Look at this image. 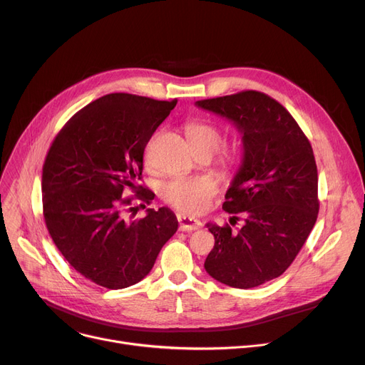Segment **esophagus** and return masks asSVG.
I'll return each instance as SVG.
<instances>
[{
  "mask_svg": "<svg viewBox=\"0 0 365 365\" xmlns=\"http://www.w3.org/2000/svg\"><path fill=\"white\" fill-rule=\"evenodd\" d=\"M178 222H179V229L183 232H192L201 227V222L198 219L189 217V216L180 215V213L178 215Z\"/></svg>",
  "mask_w": 365,
  "mask_h": 365,
  "instance_id": "1",
  "label": "esophagus"
}]
</instances>
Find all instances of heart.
Here are the masks:
<instances>
[{
    "label": "heart",
    "instance_id": "obj_1",
    "mask_svg": "<svg viewBox=\"0 0 365 365\" xmlns=\"http://www.w3.org/2000/svg\"><path fill=\"white\" fill-rule=\"evenodd\" d=\"M187 139L195 149L215 152L222 142V130L210 121H190L185 127ZM222 161H234V153L225 150ZM217 192V185L205 176H176L161 186L163 200L187 215L202 213Z\"/></svg>",
    "mask_w": 365,
    "mask_h": 365
}]
</instances>
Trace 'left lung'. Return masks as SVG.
I'll return each instance as SVG.
<instances>
[{"label": "left lung", "instance_id": "left-lung-1", "mask_svg": "<svg viewBox=\"0 0 365 365\" xmlns=\"http://www.w3.org/2000/svg\"><path fill=\"white\" fill-rule=\"evenodd\" d=\"M197 106L234 121L244 157L223 210L244 223H208L215 247L204 267L235 289H252L282 275L318 217V171L312 146L281 103L256 90L204 99Z\"/></svg>", "mask_w": 365, "mask_h": 365}]
</instances>
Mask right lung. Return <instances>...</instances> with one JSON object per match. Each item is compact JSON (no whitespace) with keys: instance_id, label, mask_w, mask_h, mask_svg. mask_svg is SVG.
<instances>
[{"instance_id":"1","label":"right lung","mask_w":365,"mask_h":365,"mask_svg":"<svg viewBox=\"0 0 365 365\" xmlns=\"http://www.w3.org/2000/svg\"><path fill=\"white\" fill-rule=\"evenodd\" d=\"M176 103L106 94L76 112L47 152L41 190L48 234L76 272L105 289L143 279L178 231L170 208L133 219V198L124 197L131 190L145 204L155 197L139 185L143 152Z\"/></svg>"}]
</instances>
